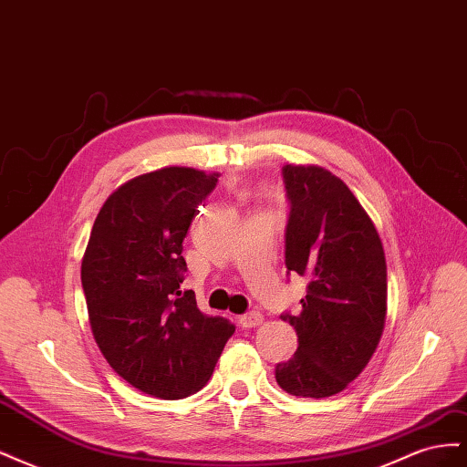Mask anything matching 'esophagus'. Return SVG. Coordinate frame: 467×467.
<instances>
[{
	"instance_id": "1",
	"label": "esophagus",
	"mask_w": 467,
	"mask_h": 467,
	"mask_svg": "<svg viewBox=\"0 0 467 467\" xmlns=\"http://www.w3.org/2000/svg\"><path fill=\"white\" fill-rule=\"evenodd\" d=\"M261 323H263V314H259V312H249V314L239 317V325L245 329L257 327V325H261Z\"/></svg>"
}]
</instances>
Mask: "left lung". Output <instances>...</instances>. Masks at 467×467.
I'll list each match as a JSON object with an SVG mask.
<instances>
[{
    "mask_svg": "<svg viewBox=\"0 0 467 467\" xmlns=\"http://www.w3.org/2000/svg\"><path fill=\"white\" fill-rule=\"evenodd\" d=\"M290 201L286 268L309 280L298 316L285 314L298 350L275 368L296 398H331L370 362L388 314L386 253L345 182L319 165L282 169Z\"/></svg>",
    "mask_w": 467,
    "mask_h": 467,
    "instance_id": "left-lung-1",
    "label": "left lung"
}]
</instances>
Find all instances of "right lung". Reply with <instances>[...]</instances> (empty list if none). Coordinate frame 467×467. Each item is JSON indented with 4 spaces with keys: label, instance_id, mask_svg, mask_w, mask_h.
Here are the masks:
<instances>
[{
    "label": "right lung",
    "instance_id": "right-lung-1",
    "mask_svg": "<svg viewBox=\"0 0 467 467\" xmlns=\"http://www.w3.org/2000/svg\"><path fill=\"white\" fill-rule=\"evenodd\" d=\"M218 177L173 165L126 181L99 210L81 259L99 350L122 379L160 400L202 389L235 331L179 288L182 239Z\"/></svg>",
    "mask_w": 467,
    "mask_h": 467
}]
</instances>
